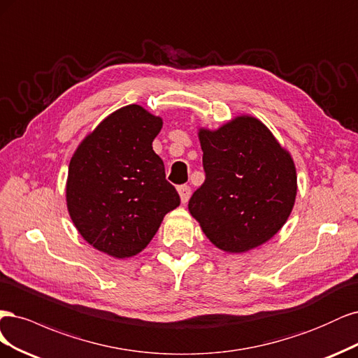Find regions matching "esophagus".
<instances>
[{
  "instance_id": "obj_1",
  "label": "esophagus",
  "mask_w": 358,
  "mask_h": 358,
  "mask_svg": "<svg viewBox=\"0 0 358 358\" xmlns=\"http://www.w3.org/2000/svg\"><path fill=\"white\" fill-rule=\"evenodd\" d=\"M178 194H180L181 203H186V202L190 199L192 190H190V187H189V186H180V187H178Z\"/></svg>"
}]
</instances>
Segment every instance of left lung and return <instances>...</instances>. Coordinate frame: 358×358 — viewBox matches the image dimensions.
Masks as SVG:
<instances>
[{
    "label": "left lung",
    "instance_id": "1",
    "mask_svg": "<svg viewBox=\"0 0 358 358\" xmlns=\"http://www.w3.org/2000/svg\"><path fill=\"white\" fill-rule=\"evenodd\" d=\"M205 181L189 213L213 244L247 252L288 220L297 194L292 155L259 119L241 114L217 129L199 128Z\"/></svg>",
    "mask_w": 358,
    "mask_h": 358
}]
</instances>
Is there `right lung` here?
I'll return each mask as SVG.
<instances>
[{"instance_id": "obj_1", "label": "right lung", "mask_w": 358, "mask_h": 358, "mask_svg": "<svg viewBox=\"0 0 358 358\" xmlns=\"http://www.w3.org/2000/svg\"><path fill=\"white\" fill-rule=\"evenodd\" d=\"M162 117L138 103L103 119L78 144L68 166L66 208L78 234L114 259H129L180 205L153 140Z\"/></svg>"}]
</instances>
